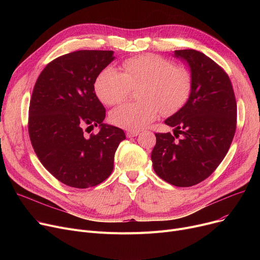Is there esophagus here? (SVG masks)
Instances as JSON below:
<instances>
[{
	"label": "esophagus",
	"instance_id": "1",
	"mask_svg": "<svg viewBox=\"0 0 260 260\" xmlns=\"http://www.w3.org/2000/svg\"><path fill=\"white\" fill-rule=\"evenodd\" d=\"M138 135H139V132H138V131H127V132H126V136H127V138L137 137Z\"/></svg>",
	"mask_w": 260,
	"mask_h": 260
}]
</instances>
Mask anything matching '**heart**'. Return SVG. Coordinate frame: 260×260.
<instances>
[{"mask_svg": "<svg viewBox=\"0 0 260 260\" xmlns=\"http://www.w3.org/2000/svg\"><path fill=\"white\" fill-rule=\"evenodd\" d=\"M124 73L107 66L94 82L98 98L113 106L125 101L132 88H139L138 103L121 105L111 113L115 125L139 131L160 115L178 112L188 100L193 87L189 71L158 54H140L123 62Z\"/></svg>", "mask_w": 260, "mask_h": 260, "instance_id": "heart-1", "label": "heart"}]
</instances>
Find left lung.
<instances>
[{
    "label": "left lung",
    "instance_id": "left-lung-1",
    "mask_svg": "<svg viewBox=\"0 0 260 260\" xmlns=\"http://www.w3.org/2000/svg\"><path fill=\"white\" fill-rule=\"evenodd\" d=\"M193 79L186 103L165 123L170 133L156 134L152 152L155 173L175 186H192L208 177L225 157L236 131L237 105L231 80L222 68L206 54L175 50ZM179 134L183 138L175 140Z\"/></svg>",
    "mask_w": 260,
    "mask_h": 260
}]
</instances>
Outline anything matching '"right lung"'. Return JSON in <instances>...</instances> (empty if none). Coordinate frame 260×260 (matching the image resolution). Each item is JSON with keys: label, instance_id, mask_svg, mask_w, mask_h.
Instances as JSON below:
<instances>
[{"label": "right lung", "instance_id": "1", "mask_svg": "<svg viewBox=\"0 0 260 260\" xmlns=\"http://www.w3.org/2000/svg\"><path fill=\"white\" fill-rule=\"evenodd\" d=\"M115 60L112 50H78L51 61L40 74L29 104L28 132L43 167L62 183L87 188L114 170L115 153L125 134L105 124V108L94 82ZM99 126L88 139L84 131Z\"/></svg>", "mask_w": 260, "mask_h": 260}]
</instances>
